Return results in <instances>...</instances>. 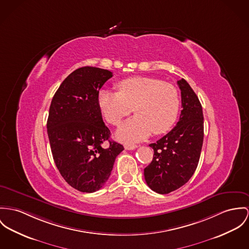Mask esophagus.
I'll list each match as a JSON object with an SVG mask.
<instances>
[{
	"mask_svg": "<svg viewBox=\"0 0 249 249\" xmlns=\"http://www.w3.org/2000/svg\"><path fill=\"white\" fill-rule=\"evenodd\" d=\"M138 146L137 145H134V144H125L124 145V148L126 149V150H129V151H131V150H134V149H136Z\"/></svg>",
	"mask_w": 249,
	"mask_h": 249,
	"instance_id": "esophagus-1",
	"label": "esophagus"
}]
</instances>
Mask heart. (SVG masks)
Segmentation results:
<instances>
[{"instance_id": "heart-1", "label": "heart", "mask_w": 249, "mask_h": 249, "mask_svg": "<svg viewBox=\"0 0 249 249\" xmlns=\"http://www.w3.org/2000/svg\"><path fill=\"white\" fill-rule=\"evenodd\" d=\"M118 92L102 89L97 104L112 125H118L133 111L135 116L125 121L116 136L125 142H136L151 133L161 134L172 129L176 121L180 98L171 83L149 77H132L117 83Z\"/></svg>"}]
</instances>
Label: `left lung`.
<instances>
[{"label": "left lung", "mask_w": 249, "mask_h": 249, "mask_svg": "<svg viewBox=\"0 0 249 249\" xmlns=\"http://www.w3.org/2000/svg\"><path fill=\"white\" fill-rule=\"evenodd\" d=\"M177 84L183 108L179 121L170 133L150 144L153 161L144 169L146 183L160 194L176 191L192 178L204 140V115L199 98L184 78Z\"/></svg>", "instance_id": "obj_1"}]
</instances>
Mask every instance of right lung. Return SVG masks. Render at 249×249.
I'll return each instance as SVG.
<instances>
[{
	"label": "right lung",
	"mask_w": 249,
	"mask_h": 249,
	"mask_svg": "<svg viewBox=\"0 0 249 249\" xmlns=\"http://www.w3.org/2000/svg\"><path fill=\"white\" fill-rule=\"evenodd\" d=\"M112 77L109 70L78 68L62 81L51 101L47 134L53 158L64 180L79 192L100 190L124 150L110 140L97 104L100 88Z\"/></svg>",
	"instance_id": "right-lung-1"
}]
</instances>
